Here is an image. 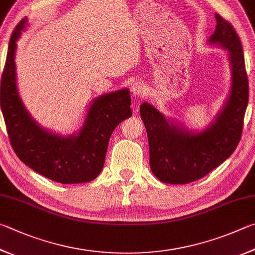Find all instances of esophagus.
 <instances>
[{
	"label": "esophagus",
	"mask_w": 255,
	"mask_h": 255,
	"mask_svg": "<svg viewBox=\"0 0 255 255\" xmlns=\"http://www.w3.org/2000/svg\"><path fill=\"white\" fill-rule=\"evenodd\" d=\"M145 86H143V83L140 80H136L131 82L130 85V91L133 96H137V97H140L143 94H145Z\"/></svg>",
	"instance_id": "obj_1"
}]
</instances>
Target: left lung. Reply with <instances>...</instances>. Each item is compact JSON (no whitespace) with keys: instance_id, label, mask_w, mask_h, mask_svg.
I'll return each instance as SVG.
<instances>
[{"instance_id":"left-lung-1","label":"left lung","mask_w":255,"mask_h":255,"mask_svg":"<svg viewBox=\"0 0 255 255\" xmlns=\"http://www.w3.org/2000/svg\"><path fill=\"white\" fill-rule=\"evenodd\" d=\"M216 27L210 38L230 51L232 89L215 123L201 133L168 123L151 105L140 106V117L149 143V165L166 184H188L201 179L233 154L242 136L249 103V80L242 44L233 25L215 13Z\"/></svg>"}]
</instances>
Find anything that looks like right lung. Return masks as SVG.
Masks as SVG:
<instances>
[{"instance_id":"right-lung-1","label":"right lung","mask_w":255,"mask_h":255,"mask_svg":"<svg viewBox=\"0 0 255 255\" xmlns=\"http://www.w3.org/2000/svg\"><path fill=\"white\" fill-rule=\"evenodd\" d=\"M24 23H20L11 36L1 78V109L11 146L20 160L51 180L61 184L90 182L104 167L115 128L131 116L130 94L124 89L95 100L85 126L75 137L43 130L27 114L16 89L15 42Z\"/></svg>"}]
</instances>
